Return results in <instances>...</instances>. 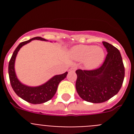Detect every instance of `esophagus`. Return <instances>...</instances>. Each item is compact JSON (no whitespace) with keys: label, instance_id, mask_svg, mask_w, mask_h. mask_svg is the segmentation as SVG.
<instances>
[{"label":"esophagus","instance_id":"esophagus-1","mask_svg":"<svg viewBox=\"0 0 134 134\" xmlns=\"http://www.w3.org/2000/svg\"><path fill=\"white\" fill-rule=\"evenodd\" d=\"M76 70V66H72V67H71L70 68V72H74Z\"/></svg>","mask_w":134,"mask_h":134}]
</instances>
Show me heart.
<instances>
[{
  "instance_id": "b5f03b06",
  "label": "heart",
  "mask_w": 134,
  "mask_h": 134,
  "mask_svg": "<svg viewBox=\"0 0 134 134\" xmlns=\"http://www.w3.org/2000/svg\"><path fill=\"white\" fill-rule=\"evenodd\" d=\"M70 55L76 61H82L86 69L93 70L102 64L105 58V52L101 47L77 45L70 49Z\"/></svg>"
}]
</instances>
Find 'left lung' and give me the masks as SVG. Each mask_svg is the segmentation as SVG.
Returning <instances> with one entry per match:
<instances>
[{
  "label": "left lung",
  "mask_w": 134,
  "mask_h": 134,
  "mask_svg": "<svg viewBox=\"0 0 134 134\" xmlns=\"http://www.w3.org/2000/svg\"><path fill=\"white\" fill-rule=\"evenodd\" d=\"M107 52L105 62L98 69L76 71V89L83 100L93 103L107 101L118 94L122 86L125 68L119 51L103 41Z\"/></svg>",
  "instance_id": "8db88e82"
}]
</instances>
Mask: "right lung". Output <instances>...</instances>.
<instances>
[{
	"instance_id": "1",
	"label": "right lung",
	"mask_w": 134,
	"mask_h": 134,
	"mask_svg": "<svg viewBox=\"0 0 134 134\" xmlns=\"http://www.w3.org/2000/svg\"><path fill=\"white\" fill-rule=\"evenodd\" d=\"M35 40L45 41H48L41 37H35L27 41L21 42L14 51L11 58L9 61V75L12 88L19 97L30 103L41 104L47 102L51 99H52L56 93L59 83L66 77L68 72H66L64 74L54 76L46 82L40 86H29L21 82L17 79L15 70V63L16 55L23 46L31 42L32 40Z\"/></svg>"
}]
</instances>
